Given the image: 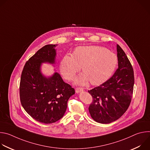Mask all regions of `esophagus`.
<instances>
[{
  "mask_svg": "<svg viewBox=\"0 0 150 150\" xmlns=\"http://www.w3.org/2000/svg\"><path fill=\"white\" fill-rule=\"evenodd\" d=\"M83 88H76V89H75V92L76 93H81V92H82V91H83Z\"/></svg>",
  "mask_w": 150,
  "mask_h": 150,
  "instance_id": "1",
  "label": "esophagus"
}]
</instances>
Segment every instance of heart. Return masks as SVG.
Masks as SVG:
<instances>
[{
	"mask_svg": "<svg viewBox=\"0 0 150 150\" xmlns=\"http://www.w3.org/2000/svg\"><path fill=\"white\" fill-rule=\"evenodd\" d=\"M117 63V56L105 47L98 46H79L72 54H66L62 58L60 69L65 79H72L81 68L83 72L75 79L78 85L90 82L99 85L112 74Z\"/></svg>",
	"mask_w": 150,
	"mask_h": 150,
	"instance_id": "1",
	"label": "heart"
}]
</instances>
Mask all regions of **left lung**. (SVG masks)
Returning a JSON list of instances; mask_svg holds the SVG:
<instances>
[{
  "label": "left lung",
  "mask_w": 150,
  "mask_h": 150,
  "mask_svg": "<svg viewBox=\"0 0 150 150\" xmlns=\"http://www.w3.org/2000/svg\"><path fill=\"white\" fill-rule=\"evenodd\" d=\"M118 68L113 75L100 86L88 91L93 102L88 110L91 117L100 123L119 119L129 106L133 94L134 75L131 64L117 45Z\"/></svg>",
  "instance_id": "obj_1"
}]
</instances>
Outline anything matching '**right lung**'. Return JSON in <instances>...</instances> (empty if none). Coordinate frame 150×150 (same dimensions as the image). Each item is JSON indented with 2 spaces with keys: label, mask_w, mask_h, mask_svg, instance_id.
Masks as SVG:
<instances>
[{
  "label": "right lung",
  "mask_w": 150,
  "mask_h": 150,
  "mask_svg": "<svg viewBox=\"0 0 150 150\" xmlns=\"http://www.w3.org/2000/svg\"><path fill=\"white\" fill-rule=\"evenodd\" d=\"M57 45H48L38 50L26 62L19 86L21 104L35 120L46 124L60 120L67 109L75 90L64 82L56 72L46 76L41 72L42 63H56Z\"/></svg>",
  "instance_id": "obj_1"
}]
</instances>
